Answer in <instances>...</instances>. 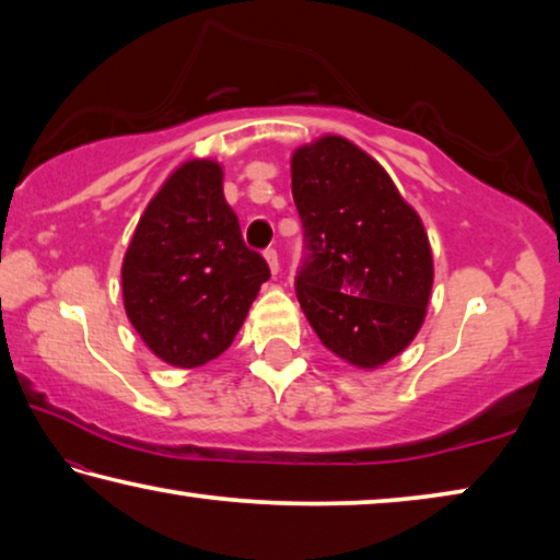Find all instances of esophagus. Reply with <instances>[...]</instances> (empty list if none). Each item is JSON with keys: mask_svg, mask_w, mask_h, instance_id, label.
Wrapping results in <instances>:
<instances>
[{"mask_svg": "<svg viewBox=\"0 0 560 560\" xmlns=\"http://www.w3.org/2000/svg\"><path fill=\"white\" fill-rule=\"evenodd\" d=\"M264 259H267L271 273L279 271V254H277V249H267V252H264Z\"/></svg>", "mask_w": 560, "mask_h": 560, "instance_id": "esophagus-1", "label": "esophagus"}]
</instances>
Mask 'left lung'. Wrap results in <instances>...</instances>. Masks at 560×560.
Wrapping results in <instances>:
<instances>
[{"instance_id": "left-lung-1", "label": "left lung", "mask_w": 560, "mask_h": 560, "mask_svg": "<svg viewBox=\"0 0 560 560\" xmlns=\"http://www.w3.org/2000/svg\"><path fill=\"white\" fill-rule=\"evenodd\" d=\"M303 226L296 296L328 350L375 368L410 346L432 291L420 217L350 140L326 136L291 160Z\"/></svg>"}]
</instances>
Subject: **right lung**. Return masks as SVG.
Wrapping results in <instances>:
<instances>
[{
    "mask_svg": "<svg viewBox=\"0 0 560 560\" xmlns=\"http://www.w3.org/2000/svg\"><path fill=\"white\" fill-rule=\"evenodd\" d=\"M269 277L224 200L222 167L189 160L140 217L122 259V301L158 358L197 368L232 346Z\"/></svg>",
    "mask_w": 560,
    "mask_h": 560,
    "instance_id": "add662e5",
    "label": "right lung"
}]
</instances>
